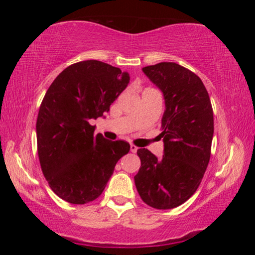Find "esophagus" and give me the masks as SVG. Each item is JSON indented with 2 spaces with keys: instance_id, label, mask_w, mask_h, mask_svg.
Listing matches in <instances>:
<instances>
[{
  "instance_id": "34e87169",
  "label": "esophagus",
  "mask_w": 255,
  "mask_h": 255,
  "mask_svg": "<svg viewBox=\"0 0 255 255\" xmlns=\"http://www.w3.org/2000/svg\"><path fill=\"white\" fill-rule=\"evenodd\" d=\"M137 149H138L137 146H135L133 144H130V152H132V153H136V152H137Z\"/></svg>"
}]
</instances>
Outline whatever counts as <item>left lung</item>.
I'll list each match as a JSON object with an SVG mask.
<instances>
[{
    "label": "left lung",
    "mask_w": 255,
    "mask_h": 255,
    "mask_svg": "<svg viewBox=\"0 0 255 255\" xmlns=\"http://www.w3.org/2000/svg\"><path fill=\"white\" fill-rule=\"evenodd\" d=\"M143 72L163 93L164 155L157 158L138 149L140 167L133 179L145 204L172 209L187 201L204 178L214 136L213 108L200 77L188 68L163 62Z\"/></svg>",
    "instance_id": "8db88e82"
}]
</instances>
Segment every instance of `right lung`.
<instances>
[{
  "mask_svg": "<svg viewBox=\"0 0 255 255\" xmlns=\"http://www.w3.org/2000/svg\"><path fill=\"white\" fill-rule=\"evenodd\" d=\"M130 81L127 72L99 60L66 67L47 90L37 118L40 166L63 200L84 205L101 195L127 141L94 135L91 119L105 117Z\"/></svg>",
  "mask_w": 255,
  "mask_h": 255,
  "instance_id": "add662e5",
  "label": "right lung"
}]
</instances>
